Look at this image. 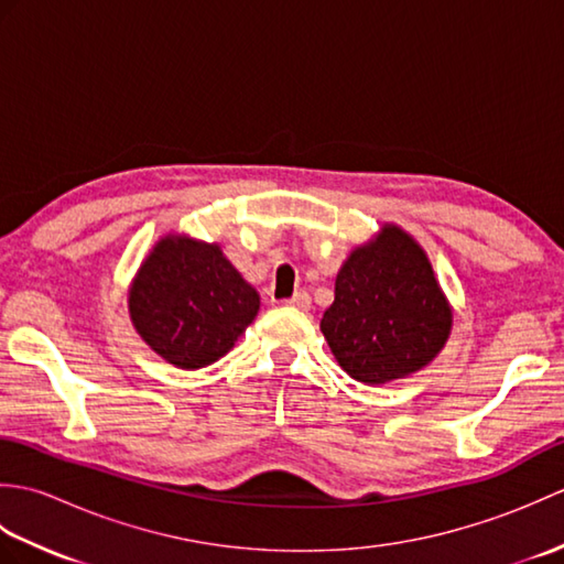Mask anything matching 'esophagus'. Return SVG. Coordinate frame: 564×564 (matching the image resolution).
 Masks as SVG:
<instances>
[{
    "mask_svg": "<svg viewBox=\"0 0 564 564\" xmlns=\"http://www.w3.org/2000/svg\"><path fill=\"white\" fill-rule=\"evenodd\" d=\"M283 305H291V307H297V310H307L310 307V295L305 291H297L293 297H289V301H283Z\"/></svg>",
    "mask_w": 564,
    "mask_h": 564,
    "instance_id": "esophagus-1",
    "label": "esophagus"
}]
</instances>
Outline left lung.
<instances>
[{
	"mask_svg": "<svg viewBox=\"0 0 564 564\" xmlns=\"http://www.w3.org/2000/svg\"><path fill=\"white\" fill-rule=\"evenodd\" d=\"M453 327V310L426 251L398 225H382L341 263L319 329L339 366L386 386L429 366Z\"/></svg>",
	"mask_w": 564,
	"mask_h": 564,
	"instance_id": "8db88e82",
	"label": "left lung"
}]
</instances>
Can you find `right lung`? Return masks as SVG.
Returning a JSON list of instances; mask_svg holds the SVG:
<instances>
[{
	"instance_id": "1",
	"label": "right lung",
	"mask_w": 564,
	"mask_h": 564,
	"mask_svg": "<svg viewBox=\"0 0 564 564\" xmlns=\"http://www.w3.org/2000/svg\"><path fill=\"white\" fill-rule=\"evenodd\" d=\"M135 332L176 368L210 366L259 313V293L218 245L166 235L140 263L128 291Z\"/></svg>"
}]
</instances>
